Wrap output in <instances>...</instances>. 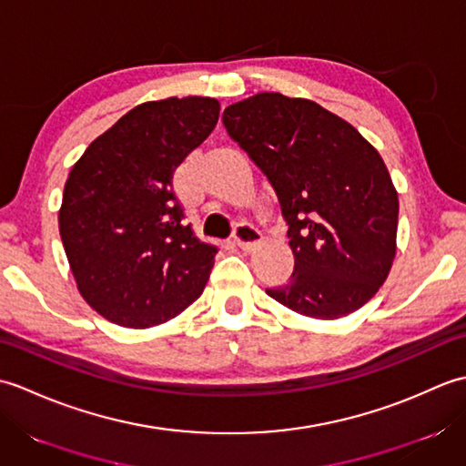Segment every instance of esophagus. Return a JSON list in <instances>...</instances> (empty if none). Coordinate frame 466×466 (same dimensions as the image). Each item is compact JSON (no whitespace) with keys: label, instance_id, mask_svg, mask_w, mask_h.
<instances>
[{"label":"esophagus","instance_id":"1","mask_svg":"<svg viewBox=\"0 0 466 466\" xmlns=\"http://www.w3.org/2000/svg\"><path fill=\"white\" fill-rule=\"evenodd\" d=\"M234 242L238 244L242 250L250 252L262 242V234L250 224H238L234 230Z\"/></svg>","mask_w":466,"mask_h":466}]
</instances>
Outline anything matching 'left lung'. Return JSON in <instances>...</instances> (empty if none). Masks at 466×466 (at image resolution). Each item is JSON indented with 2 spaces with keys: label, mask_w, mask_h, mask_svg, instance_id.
Returning <instances> with one entry per match:
<instances>
[{
  "label": "left lung",
  "mask_w": 466,
  "mask_h": 466,
  "mask_svg": "<svg viewBox=\"0 0 466 466\" xmlns=\"http://www.w3.org/2000/svg\"><path fill=\"white\" fill-rule=\"evenodd\" d=\"M222 122L289 224L294 272L266 294L320 320L359 310L397 256L399 194L376 147L316 102L276 92L228 106Z\"/></svg>",
  "instance_id": "1"
}]
</instances>
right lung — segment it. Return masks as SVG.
Instances as JSON below:
<instances>
[{"mask_svg": "<svg viewBox=\"0 0 466 466\" xmlns=\"http://www.w3.org/2000/svg\"><path fill=\"white\" fill-rule=\"evenodd\" d=\"M214 97H166L122 116L67 176L59 236L77 290L126 329L167 322L200 299L216 246L184 224L176 167L216 127Z\"/></svg>", "mask_w": 466, "mask_h": 466, "instance_id": "right-lung-1", "label": "right lung"}]
</instances>
